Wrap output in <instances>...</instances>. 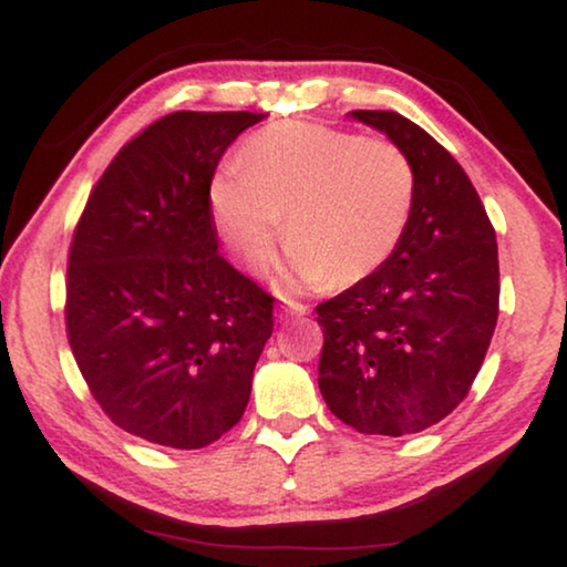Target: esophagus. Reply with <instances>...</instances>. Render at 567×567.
<instances>
[{
  "mask_svg": "<svg viewBox=\"0 0 567 567\" xmlns=\"http://www.w3.org/2000/svg\"><path fill=\"white\" fill-rule=\"evenodd\" d=\"M309 309L299 301H286V305L278 307V320H293V317H305Z\"/></svg>",
  "mask_w": 567,
  "mask_h": 567,
  "instance_id": "34e87169",
  "label": "esophagus"
}]
</instances>
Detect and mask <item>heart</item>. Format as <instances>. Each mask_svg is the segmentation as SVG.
<instances>
[{
	"label": "heart",
	"mask_w": 567,
	"mask_h": 567,
	"mask_svg": "<svg viewBox=\"0 0 567 567\" xmlns=\"http://www.w3.org/2000/svg\"><path fill=\"white\" fill-rule=\"evenodd\" d=\"M208 208L247 270L268 268L289 216L281 291L353 286L398 252L415 208V169L386 138L286 121L245 144L239 169L214 177Z\"/></svg>",
	"instance_id": "b5f03b06"
}]
</instances>
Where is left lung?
Instances as JSON below:
<instances>
[{
    "instance_id": "obj_1",
    "label": "left lung",
    "mask_w": 567,
    "mask_h": 567,
    "mask_svg": "<svg viewBox=\"0 0 567 567\" xmlns=\"http://www.w3.org/2000/svg\"><path fill=\"white\" fill-rule=\"evenodd\" d=\"M413 162L415 208L398 252L317 307V382L332 415L369 436L421 433L467 398L498 322V245L452 154L392 111H353Z\"/></svg>"
}]
</instances>
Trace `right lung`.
Wrapping results in <instances>:
<instances>
[{"instance_id": "obj_1", "label": "right lung", "mask_w": 567, "mask_h": 567, "mask_svg": "<svg viewBox=\"0 0 567 567\" xmlns=\"http://www.w3.org/2000/svg\"><path fill=\"white\" fill-rule=\"evenodd\" d=\"M266 113L177 111L123 146L90 193L66 270V332L115 425L204 449L243 417L274 297L219 255L208 188Z\"/></svg>"}]
</instances>
